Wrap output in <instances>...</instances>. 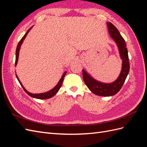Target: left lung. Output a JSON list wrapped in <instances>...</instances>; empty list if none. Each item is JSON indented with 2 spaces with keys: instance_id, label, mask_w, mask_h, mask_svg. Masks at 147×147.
<instances>
[{
  "instance_id": "1",
  "label": "left lung",
  "mask_w": 147,
  "mask_h": 147,
  "mask_svg": "<svg viewBox=\"0 0 147 147\" xmlns=\"http://www.w3.org/2000/svg\"><path fill=\"white\" fill-rule=\"evenodd\" d=\"M109 32L110 36L117 43L121 58L123 59V65L121 73L118 78L112 83H103L96 81L92 78L85 70H83V78L87 87L96 95L100 96H111L116 94L121 90L126 78L129 72V61L126 43L124 39L119 32L117 28L112 24L107 22Z\"/></svg>"
}]
</instances>
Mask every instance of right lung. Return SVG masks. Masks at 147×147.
Returning a JSON list of instances; mask_svg holds the SVG:
<instances>
[{
  "instance_id": "add662e5",
  "label": "right lung",
  "mask_w": 147,
  "mask_h": 147,
  "mask_svg": "<svg viewBox=\"0 0 147 147\" xmlns=\"http://www.w3.org/2000/svg\"><path fill=\"white\" fill-rule=\"evenodd\" d=\"M32 27H31L27 32H26V33L25 34V35H24V36L23 37V38H22L21 39V40L19 42L18 44V46H17V48H16V59H15V66L17 64V63H18V56H19V52H20V47H21V44L23 43V40L25 39L26 35H27V34H28V32L30 31V30L31 29V28H32ZM66 73L67 72H65L63 76H62L61 78L60 79L59 82H58V83L57 84V85L54 88H53L51 90L49 91L48 92H44V93H40V94H32V93H30L29 92H28L27 90H26V89L24 88V86H23V84H22V83H21V82L20 81V80L18 78V77L17 75L16 74V78L18 79V82H20V84L21 85V86L23 87V90H24V91L27 93V94L28 95H29L30 96L34 97V98H36V99H49V98H51V97H53V96H55L56 93L58 92V91L59 90L60 88L62 86V84H63V80H64V78L65 77V75H66Z\"/></svg>"
}]
</instances>
